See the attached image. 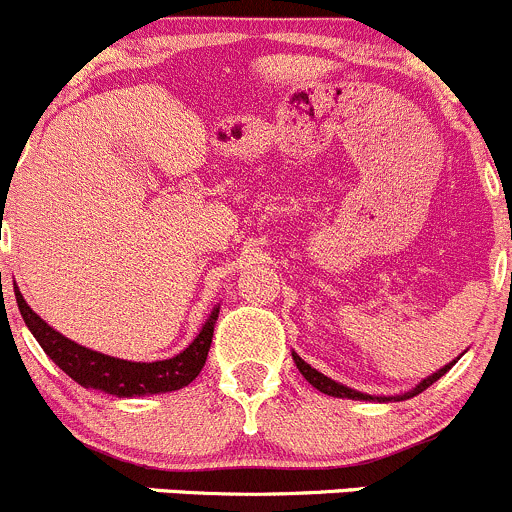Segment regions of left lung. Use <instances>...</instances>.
Masks as SVG:
<instances>
[{"label":"left lung","instance_id":"left-lung-1","mask_svg":"<svg viewBox=\"0 0 512 512\" xmlns=\"http://www.w3.org/2000/svg\"><path fill=\"white\" fill-rule=\"evenodd\" d=\"M291 356H293V363H296V368H298V371H301V376L306 378V381L311 383V386L316 388V391L326 393V396L351 398V401H378V403H388V401H391V403H396V401H408V398L418 396V393H423V391H426V388L433 386V383L438 381V378H443L445 373H448L450 368H453L455 363L460 361V356H463V353H460V356L455 358V361L445 363L443 368H438V371H435V373H430L428 378H423V381L418 383L416 388H411V391H406V393H398V396H368V393H361V391H356V388H348V386H343V383L333 381V378L323 376V373L316 371V368H313L311 363L303 361V358L298 356V353H291Z\"/></svg>","mask_w":512,"mask_h":512}]
</instances>
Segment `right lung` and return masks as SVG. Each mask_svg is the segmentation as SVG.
Listing matches in <instances>:
<instances>
[{"label": "right lung", "mask_w": 512, "mask_h": 512, "mask_svg": "<svg viewBox=\"0 0 512 512\" xmlns=\"http://www.w3.org/2000/svg\"><path fill=\"white\" fill-rule=\"evenodd\" d=\"M14 296H17L19 313H22L24 323L37 338L39 346L44 348L49 358L67 373L72 381L79 386L94 388V391H104L116 398H139V396H154V393H171L179 388L189 386L204 368L206 356H209L211 338H214V326L219 321V308H211L209 318L201 326L199 336L189 343L181 353L166 361H124V358L106 356V353L91 351V348L79 346L72 338L62 336L57 328L49 326L42 316L29 308L24 301L22 291L14 283Z\"/></svg>", "instance_id": "1"}]
</instances>
